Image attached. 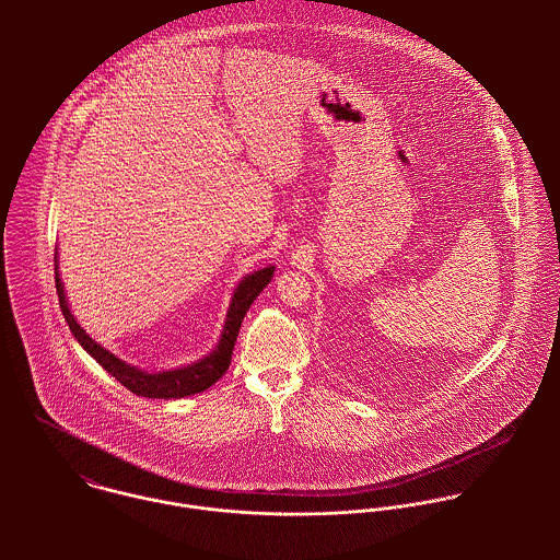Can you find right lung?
<instances>
[{
  "label": "right lung",
  "mask_w": 560,
  "mask_h": 560,
  "mask_svg": "<svg viewBox=\"0 0 560 560\" xmlns=\"http://www.w3.org/2000/svg\"><path fill=\"white\" fill-rule=\"evenodd\" d=\"M56 262V289H58V300H60V308L62 315L69 323V329L73 331V336L78 338L81 347L85 349V353H90L112 377H116V382H120L127 390H131L138 397H147V399H183V397H191L198 393H205L207 388H211L231 366V358H233V349H235V340L240 334L241 320L245 317V313L249 311V306L254 304V300L260 295V291L271 282L276 267L267 265L258 271H252L247 276L241 278L240 284L233 291V300L226 313V320L220 334L218 345L213 347V351H209L205 358L191 362V364H183L176 369H165V371H144L138 369L133 364H127L125 360H120L118 355H114L112 351H107L105 347H101L96 340H92L85 329L81 327L75 315L71 313L67 293H65V282L60 278V267H58V249L54 256Z\"/></svg>",
  "instance_id": "1"
}]
</instances>
